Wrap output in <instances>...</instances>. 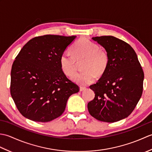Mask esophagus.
<instances>
[{"label":"esophagus","instance_id":"obj_1","mask_svg":"<svg viewBox=\"0 0 152 152\" xmlns=\"http://www.w3.org/2000/svg\"><path fill=\"white\" fill-rule=\"evenodd\" d=\"M86 89V87L80 86V91H84V90H85Z\"/></svg>","mask_w":152,"mask_h":152}]
</instances>
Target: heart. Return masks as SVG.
<instances>
[{
	"instance_id": "obj_1",
	"label": "heart",
	"mask_w": 152,
	"mask_h": 152,
	"mask_svg": "<svg viewBox=\"0 0 152 152\" xmlns=\"http://www.w3.org/2000/svg\"><path fill=\"white\" fill-rule=\"evenodd\" d=\"M72 54L64 51L60 56V67L67 76H72L76 72L77 63L84 61L82 73L72 77L73 81L80 86L93 83L96 75H104L109 64V56L106 51L98 44L88 38H81L71 48Z\"/></svg>"
}]
</instances>
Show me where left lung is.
<instances>
[{"instance_id": "obj_1", "label": "left lung", "mask_w": 152, "mask_h": 152, "mask_svg": "<svg viewBox=\"0 0 152 152\" xmlns=\"http://www.w3.org/2000/svg\"><path fill=\"white\" fill-rule=\"evenodd\" d=\"M105 48L109 64L104 75L89 86L95 98L88 104L89 114L99 121L113 123L128 117L142 94L144 74L134 50L112 36L93 37Z\"/></svg>"}]
</instances>
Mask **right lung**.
Returning a JSON list of instances; mask_svg holds the SVG:
<instances>
[{
	"label": "right lung",
	"instance_id": "right-lung-1",
	"mask_svg": "<svg viewBox=\"0 0 152 152\" xmlns=\"http://www.w3.org/2000/svg\"><path fill=\"white\" fill-rule=\"evenodd\" d=\"M76 36L46 34L32 38L13 63L10 93L21 114L48 122L62 115L70 95L80 91L61 70L60 56Z\"/></svg>",
	"mask_w": 152,
	"mask_h": 152
}]
</instances>
